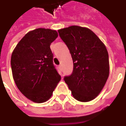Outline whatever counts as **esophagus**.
Instances as JSON below:
<instances>
[{"mask_svg":"<svg viewBox=\"0 0 126 126\" xmlns=\"http://www.w3.org/2000/svg\"><path fill=\"white\" fill-rule=\"evenodd\" d=\"M59 69H60V70H61V69H62V67H61V65H59Z\"/></svg>","mask_w":126,"mask_h":126,"instance_id":"34e87169","label":"esophagus"}]
</instances>
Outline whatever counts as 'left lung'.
<instances>
[{"mask_svg": "<svg viewBox=\"0 0 126 126\" xmlns=\"http://www.w3.org/2000/svg\"><path fill=\"white\" fill-rule=\"evenodd\" d=\"M73 60L71 75L64 80L72 95L80 102L94 100L101 92L109 75L108 51L92 31L72 26L58 31Z\"/></svg>", "mask_w": 126, "mask_h": 126, "instance_id": "1", "label": "left lung"}]
</instances>
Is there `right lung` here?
I'll list each match as a JSON object with an SVG mask.
<instances>
[{
	"mask_svg": "<svg viewBox=\"0 0 126 126\" xmlns=\"http://www.w3.org/2000/svg\"><path fill=\"white\" fill-rule=\"evenodd\" d=\"M57 37L54 30H33L20 40L11 55V70L16 84L24 96L34 102L49 100L60 81L61 76L53 63L50 48Z\"/></svg>",
	"mask_w": 126,
	"mask_h": 126,
	"instance_id": "1",
	"label": "right lung"
}]
</instances>
